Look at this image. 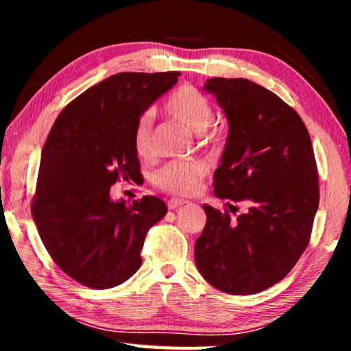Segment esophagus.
<instances>
[{
	"instance_id": "obj_1",
	"label": "esophagus",
	"mask_w": 351,
	"mask_h": 351,
	"mask_svg": "<svg viewBox=\"0 0 351 351\" xmlns=\"http://www.w3.org/2000/svg\"><path fill=\"white\" fill-rule=\"evenodd\" d=\"M187 203H189L187 199H181V198H171V199H169L167 206H169V209H170V210H175V209H178V207H181V206L187 204Z\"/></svg>"
}]
</instances>
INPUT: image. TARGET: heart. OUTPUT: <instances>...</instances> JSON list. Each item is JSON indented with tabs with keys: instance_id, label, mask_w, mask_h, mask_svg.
Masks as SVG:
<instances>
[{
	"instance_id": "heart-1",
	"label": "heart",
	"mask_w": 351,
	"mask_h": 351,
	"mask_svg": "<svg viewBox=\"0 0 351 351\" xmlns=\"http://www.w3.org/2000/svg\"><path fill=\"white\" fill-rule=\"evenodd\" d=\"M164 110L195 133H203L213 119V108L209 100L197 88L189 85L178 88L175 93H171L165 100ZM133 145L136 153L142 158L153 154V117L148 112L142 114L136 122ZM206 171L207 167L203 162L176 159L162 165L153 175V184L167 193L187 197L198 189Z\"/></svg>"
}]
</instances>
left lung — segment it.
<instances>
[{
    "label": "left lung",
    "instance_id": "obj_1",
    "mask_svg": "<svg viewBox=\"0 0 351 351\" xmlns=\"http://www.w3.org/2000/svg\"><path fill=\"white\" fill-rule=\"evenodd\" d=\"M204 90L217 97L229 122L213 192L245 200V214L204 204L206 228L195 261L223 293L255 294L280 282L310 243L319 207L317 165L300 116L266 88L246 79L213 77Z\"/></svg>",
    "mask_w": 351,
    "mask_h": 351
}]
</instances>
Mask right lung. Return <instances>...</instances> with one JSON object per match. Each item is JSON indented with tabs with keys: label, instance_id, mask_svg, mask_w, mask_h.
<instances>
[{
	"label": "right lung",
	"instance_id": "1",
	"mask_svg": "<svg viewBox=\"0 0 351 351\" xmlns=\"http://www.w3.org/2000/svg\"><path fill=\"white\" fill-rule=\"evenodd\" d=\"M178 75H111L64 106L47 134L31 212L52 260L83 287L108 289L128 280L142 263L148 229L167 213L156 197L128 204L112 201L110 189L139 176L134 125Z\"/></svg>",
	"mask_w": 351,
	"mask_h": 351
}]
</instances>
